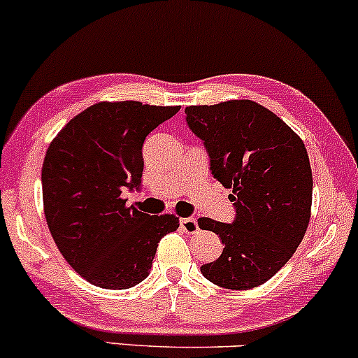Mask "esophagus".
Returning a JSON list of instances; mask_svg holds the SVG:
<instances>
[{
  "label": "esophagus",
  "mask_w": 358,
  "mask_h": 358,
  "mask_svg": "<svg viewBox=\"0 0 358 358\" xmlns=\"http://www.w3.org/2000/svg\"><path fill=\"white\" fill-rule=\"evenodd\" d=\"M180 225L187 234H195L199 231V222L195 217H183V219H180Z\"/></svg>",
  "instance_id": "obj_1"
}]
</instances>
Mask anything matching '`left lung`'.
<instances>
[{"label":"left lung","instance_id":"1","mask_svg":"<svg viewBox=\"0 0 358 358\" xmlns=\"http://www.w3.org/2000/svg\"><path fill=\"white\" fill-rule=\"evenodd\" d=\"M187 124L203 141L213 178L232 190L236 219L202 217L199 227L220 237L224 250L200 271L225 289L266 282L301 244L311 215L310 158L301 138L254 101H227L185 109Z\"/></svg>","mask_w":358,"mask_h":358}]
</instances>
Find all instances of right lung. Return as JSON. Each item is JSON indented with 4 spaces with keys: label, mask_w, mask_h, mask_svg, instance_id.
Wrapping results in <instances>:
<instances>
[{
    "label": "right lung",
    "mask_w": 358,
    "mask_h": 358,
    "mask_svg": "<svg viewBox=\"0 0 358 358\" xmlns=\"http://www.w3.org/2000/svg\"><path fill=\"white\" fill-rule=\"evenodd\" d=\"M180 106L99 102L65 124L42 168L43 210L57 248L90 285L127 289L150 274L158 242L178 229L173 213L127 207L139 190L143 143Z\"/></svg>",
    "instance_id": "obj_1"
}]
</instances>
